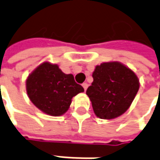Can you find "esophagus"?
<instances>
[{
	"mask_svg": "<svg viewBox=\"0 0 160 160\" xmlns=\"http://www.w3.org/2000/svg\"><path fill=\"white\" fill-rule=\"evenodd\" d=\"M82 87H83V88H84V90H87V88H88V83H86V82H84L83 84H82Z\"/></svg>",
	"mask_w": 160,
	"mask_h": 160,
	"instance_id": "obj_1",
	"label": "esophagus"
}]
</instances>
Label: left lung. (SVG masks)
I'll return each mask as SVG.
<instances>
[{"label": "left lung", "mask_w": 160, "mask_h": 160, "mask_svg": "<svg viewBox=\"0 0 160 160\" xmlns=\"http://www.w3.org/2000/svg\"><path fill=\"white\" fill-rule=\"evenodd\" d=\"M86 94L97 117L111 119L122 115L129 108L138 89L139 80L133 71L118 62L102 63L93 72Z\"/></svg>", "instance_id": "left-lung-1"}]
</instances>
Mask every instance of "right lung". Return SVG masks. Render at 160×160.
<instances>
[{
    "label": "right lung",
    "instance_id": "1",
    "mask_svg": "<svg viewBox=\"0 0 160 160\" xmlns=\"http://www.w3.org/2000/svg\"><path fill=\"white\" fill-rule=\"evenodd\" d=\"M26 91L32 102L43 112L60 116L69 109L72 98L84 88L72 74H65L57 64L43 63L26 80Z\"/></svg>",
    "mask_w": 160,
    "mask_h": 160
}]
</instances>
